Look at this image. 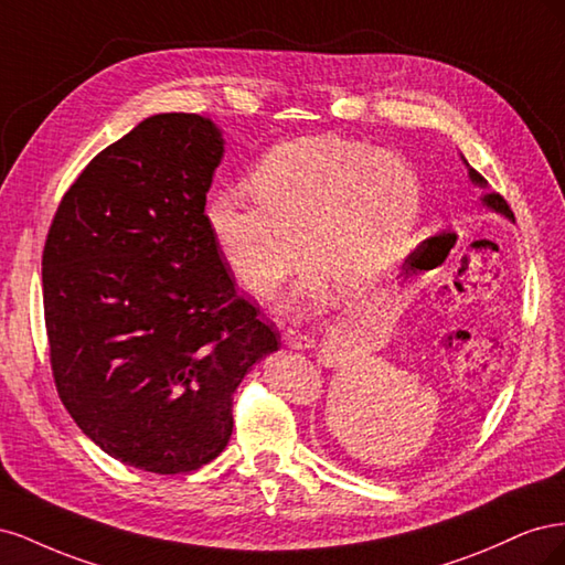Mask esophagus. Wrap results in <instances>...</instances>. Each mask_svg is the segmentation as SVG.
<instances>
[{
    "label": "esophagus",
    "mask_w": 565,
    "mask_h": 565,
    "mask_svg": "<svg viewBox=\"0 0 565 565\" xmlns=\"http://www.w3.org/2000/svg\"><path fill=\"white\" fill-rule=\"evenodd\" d=\"M282 339H285L287 347L301 349V351L316 347V341H313V337H311L309 332H301V330H295V328H289V330L282 334Z\"/></svg>",
    "instance_id": "1"
}]
</instances>
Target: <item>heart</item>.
Wrapping results in <instances>:
<instances>
[{"mask_svg": "<svg viewBox=\"0 0 565 565\" xmlns=\"http://www.w3.org/2000/svg\"><path fill=\"white\" fill-rule=\"evenodd\" d=\"M252 195L207 202L218 254L247 292L266 297L301 256L311 264L292 301L313 309L328 285L355 299L377 287L413 245L422 181L396 152L341 136H301L268 150L249 174Z\"/></svg>", "mask_w": 565, "mask_h": 565, "instance_id": "heart-1", "label": "heart"}]
</instances>
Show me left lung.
<instances>
[{
  "mask_svg": "<svg viewBox=\"0 0 565 565\" xmlns=\"http://www.w3.org/2000/svg\"><path fill=\"white\" fill-rule=\"evenodd\" d=\"M469 167V164H467ZM469 177H471V181L476 183V185H483L486 188V179L476 172V169H471L469 167ZM483 202L488 204L490 210H494V212H500V214H504V216H511L514 218V212L509 210V204H507V200L502 198V195H498V193H488V195H483Z\"/></svg>",
  "mask_w": 565,
  "mask_h": 565,
  "instance_id": "8db88e82",
  "label": "left lung"
}]
</instances>
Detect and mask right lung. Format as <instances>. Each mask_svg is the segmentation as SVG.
I'll list each match as a JSON object with an SVG mask.
<instances>
[{
    "instance_id": "1",
    "label": "right lung",
    "mask_w": 565,
    "mask_h": 565,
    "mask_svg": "<svg viewBox=\"0 0 565 565\" xmlns=\"http://www.w3.org/2000/svg\"><path fill=\"white\" fill-rule=\"evenodd\" d=\"M221 156L212 119L152 115L84 167L44 243L58 396L100 450L150 473L218 457L237 384L278 349L207 226Z\"/></svg>"
}]
</instances>
